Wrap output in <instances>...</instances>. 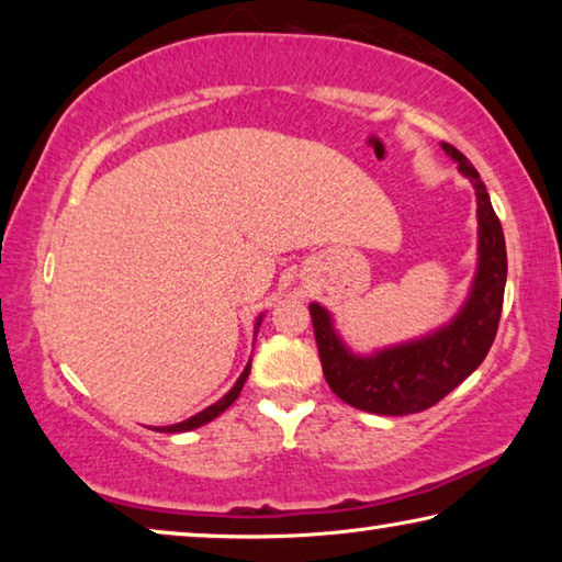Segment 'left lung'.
Returning <instances> with one entry per match:
<instances>
[{
	"instance_id": "1",
	"label": "left lung",
	"mask_w": 562,
	"mask_h": 562,
	"mask_svg": "<svg viewBox=\"0 0 562 562\" xmlns=\"http://www.w3.org/2000/svg\"><path fill=\"white\" fill-rule=\"evenodd\" d=\"M441 148L471 180L479 203V270L459 315L431 335L357 357L339 339L329 312L317 302L310 304L327 384L341 402L361 412L404 416L439 404L479 369L496 339L508 272L506 237L479 170L451 144Z\"/></svg>"
}]
</instances>
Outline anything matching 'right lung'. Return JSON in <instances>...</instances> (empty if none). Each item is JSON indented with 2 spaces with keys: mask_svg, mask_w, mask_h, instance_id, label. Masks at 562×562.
I'll list each match as a JSON object with an SVG mask.
<instances>
[{
  "mask_svg": "<svg viewBox=\"0 0 562 562\" xmlns=\"http://www.w3.org/2000/svg\"><path fill=\"white\" fill-rule=\"evenodd\" d=\"M260 322H262V315L258 317V322H255V335H258V329H260ZM247 374H250V361H247V367L243 369V374H240V379H237L235 382V386L231 389V392H227L221 402H215V404H211L207 408H203L201 414H195V416H190V418H186V422H180V424H170V426H156L154 431H164V434H178V431H193V429H198V426H203V424H207V422H213L215 416H221L227 406H231L237 396H240V392H243V384H245V379H247Z\"/></svg>",
  "mask_w": 562,
  "mask_h": 562,
  "instance_id": "add662e5",
  "label": "right lung"
}]
</instances>
